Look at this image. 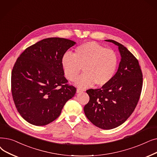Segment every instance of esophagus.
Returning a JSON list of instances; mask_svg holds the SVG:
<instances>
[{"instance_id":"34e87169","label":"esophagus","mask_w":157,"mask_h":157,"mask_svg":"<svg viewBox=\"0 0 157 157\" xmlns=\"http://www.w3.org/2000/svg\"><path fill=\"white\" fill-rule=\"evenodd\" d=\"M83 91V90L82 89H81V88H78L77 90H76L77 93H81V92H82Z\"/></svg>"}]
</instances>
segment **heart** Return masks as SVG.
<instances>
[{
	"label": "heart",
	"mask_w": 157,
	"mask_h": 157,
	"mask_svg": "<svg viewBox=\"0 0 157 157\" xmlns=\"http://www.w3.org/2000/svg\"><path fill=\"white\" fill-rule=\"evenodd\" d=\"M118 63V56L113 50L94 42L79 45L72 55L67 52L61 60L65 76L71 81L76 80L83 69L84 74L76 82L82 88L95 83L99 86L108 85L116 73Z\"/></svg>",
	"instance_id": "b5f03b06"
}]
</instances>
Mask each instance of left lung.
<instances>
[{
	"label": "left lung",
	"mask_w": 157,
	"mask_h": 157,
	"mask_svg": "<svg viewBox=\"0 0 157 157\" xmlns=\"http://www.w3.org/2000/svg\"><path fill=\"white\" fill-rule=\"evenodd\" d=\"M105 41L118 46L121 56L118 70L108 85L86 90L90 100L84 112L93 124L110 129L124 123L133 112L140 99L143 78L139 61L126 47L112 40Z\"/></svg>",
	"instance_id": "1"
}]
</instances>
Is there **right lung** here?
<instances>
[{
	"label": "right lung",
	"mask_w": 157,
	"mask_h": 157,
	"mask_svg": "<svg viewBox=\"0 0 157 157\" xmlns=\"http://www.w3.org/2000/svg\"><path fill=\"white\" fill-rule=\"evenodd\" d=\"M75 44L63 38H45L17 58L11 72L12 96L18 112L29 123H51L74 96L76 88L67 84L61 60Z\"/></svg>",
	"instance_id": "1"
}]
</instances>
